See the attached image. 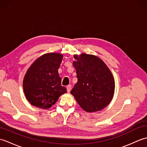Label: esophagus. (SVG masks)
Masks as SVG:
<instances>
[{"instance_id": "obj_1", "label": "esophagus", "mask_w": 147, "mask_h": 147, "mask_svg": "<svg viewBox=\"0 0 147 147\" xmlns=\"http://www.w3.org/2000/svg\"><path fill=\"white\" fill-rule=\"evenodd\" d=\"M66 88H67V92L68 93L70 92L71 89V85H67V86H66Z\"/></svg>"}]
</instances>
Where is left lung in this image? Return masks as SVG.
<instances>
[{"label": "left lung", "mask_w": 147, "mask_h": 147, "mask_svg": "<svg viewBox=\"0 0 147 147\" xmlns=\"http://www.w3.org/2000/svg\"><path fill=\"white\" fill-rule=\"evenodd\" d=\"M74 58L78 82L71 94L85 111H102L110 104L114 94L115 81L111 70L94 55L82 53L74 55Z\"/></svg>", "instance_id": "8db88e82"}]
</instances>
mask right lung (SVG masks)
I'll use <instances>...</instances> for the list:
<instances>
[{
	"label": "right lung",
	"instance_id": "obj_1",
	"mask_svg": "<svg viewBox=\"0 0 147 147\" xmlns=\"http://www.w3.org/2000/svg\"><path fill=\"white\" fill-rule=\"evenodd\" d=\"M63 58L60 53H47L33 62L24 77L23 92L31 105L48 109L66 93L58 69Z\"/></svg>",
	"mask_w": 147,
	"mask_h": 147
}]
</instances>
